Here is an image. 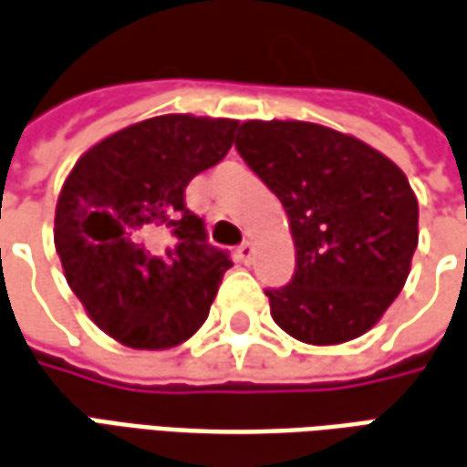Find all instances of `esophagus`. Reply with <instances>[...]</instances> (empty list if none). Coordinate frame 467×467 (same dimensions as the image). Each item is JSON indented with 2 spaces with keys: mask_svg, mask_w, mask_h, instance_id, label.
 I'll use <instances>...</instances> for the list:
<instances>
[{
  "mask_svg": "<svg viewBox=\"0 0 467 467\" xmlns=\"http://www.w3.org/2000/svg\"><path fill=\"white\" fill-rule=\"evenodd\" d=\"M252 256H254V244L252 241H244L239 249H236V259L244 262V265H249V262H252Z\"/></svg>",
  "mask_w": 467,
  "mask_h": 467,
  "instance_id": "esophagus-1",
  "label": "esophagus"
}]
</instances>
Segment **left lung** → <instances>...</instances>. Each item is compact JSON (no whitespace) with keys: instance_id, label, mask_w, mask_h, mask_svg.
<instances>
[{"instance_id":"left-lung-1","label":"left lung","mask_w":467,"mask_h":467,"mask_svg":"<svg viewBox=\"0 0 467 467\" xmlns=\"http://www.w3.org/2000/svg\"><path fill=\"white\" fill-rule=\"evenodd\" d=\"M236 150L282 201L295 241L289 285L266 289L276 326L310 346L371 330L420 239L407 175L366 141L310 121H244Z\"/></svg>"}]
</instances>
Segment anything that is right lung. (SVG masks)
Listing matches in <instances>:
<instances>
[{
    "label": "right lung",
    "mask_w": 467,
    "mask_h": 467,
    "mask_svg": "<svg viewBox=\"0 0 467 467\" xmlns=\"http://www.w3.org/2000/svg\"><path fill=\"white\" fill-rule=\"evenodd\" d=\"M234 119L165 114L93 144L63 182L56 252L86 313L140 350L185 343L231 266L185 188L234 144Z\"/></svg>",
    "instance_id": "right-lung-1"
}]
</instances>
